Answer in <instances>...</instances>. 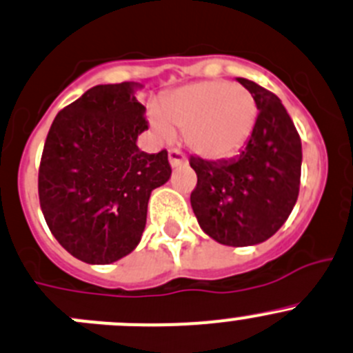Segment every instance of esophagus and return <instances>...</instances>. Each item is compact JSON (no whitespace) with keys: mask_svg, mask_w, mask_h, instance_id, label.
I'll use <instances>...</instances> for the list:
<instances>
[{"mask_svg":"<svg viewBox=\"0 0 353 353\" xmlns=\"http://www.w3.org/2000/svg\"><path fill=\"white\" fill-rule=\"evenodd\" d=\"M169 162H170V167H181L186 163V157L183 155V153L179 152V150H170L169 152Z\"/></svg>","mask_w":353,"mask_h":353,"instance_id":"obj_1","label":"esophagus"}]
</instances>
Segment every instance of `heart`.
Returning <instances> with one entry per match:
<instances>
[{
    "mask_svg": "<svg viewBox=\"0 0 353 353\" xmlns=\"http://www.w3.org/2000/svg\"><path fill=\"white\" fill-rule=\"evenodd\" d=\"M256 101L243 85L225 81H203L184 85L162 98L148 121L163 141L184 131L188 146L196 155L222 160L236 155L253 131Z\"/></svg>",
    "mask_w": 353,
    "mask_h": 353,
    "instance_id": "b5f03b06",
    "label": "heart"
}]
</instances>
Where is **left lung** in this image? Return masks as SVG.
<instances>
[{"label":"left lung","mask_w":353,"mask_h":353,"mask_svg":"<svg viewBox=\"0 0 353 353\" xmlns=\"http://www.w3.org/2000/svg\"><path fill=\"white\" fill-rule=\"evenodd\" d=\"M236 81L256 101L246 146L229 160L191 157L198 176L191 207L201 231L221 245L252 246L271 238L296 203L302 141L281 100L248 79Z\"/></svg>","instance_id":"obj_1"}]
</instances>
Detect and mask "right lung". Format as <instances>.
<instances>
[{
  "mask_svg": "<svg viewBox=\"0 0 353 353\" xmlns=\"http://www.w3.org/2000/svg\"><path fill=\"white\" fill-rule=\"evenodd\" d=\"M139 90V82L94 85L54 117L44 143L41 210L57 241L91 265L139 245L150 194L172 174L165 150L136 145L148 129Z\"/></svg>",
  "mask_w": 353,
  "mask_h": 353,
  "instance_id": "right-lung-1",
  "label": "right lung"
}]
</instances>
